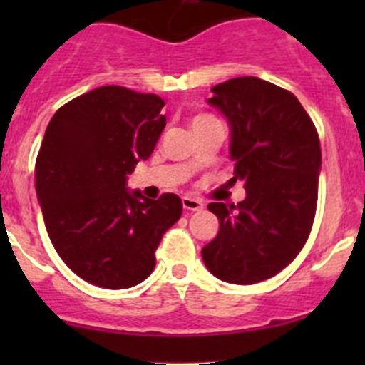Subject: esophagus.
Listing matches in <instances>:
<instances>
[{
    "instance_id": "obj_1",
    "label": "esophagus",
    "mask_w": 365,
    "mask_h": 365,
    "mask_svg": "<svg viewBox=\"0 0 365 365\" xmlns=\"http://www.w3.org/2000/svg\"><path fill=\"white\" fill-rule=\"evenodd\" d=\"M182 205H183V210H187V212H197V210L203 208V203H201L200 200H194V197H182Z\"/></svg>"
}]
</instances>
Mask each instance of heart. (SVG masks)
<instances>
[{
  "instance_id": "b5f03b06",
  "label": "heart",
  "mask_w": 365,
  "mask_h": 365,
  "mask_svg": "<svg viewBox=\"0 0 365 365\" xmlns=\"http://www.w3.org/2000/svg\"><path fill=\"white\" fill-rule=\"evenodd\" d=\"M201 120H208V116H197V118H194V123H196V121H201Z\"/></svg>"
}]
</instances>
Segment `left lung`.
<instances>
[{
	"label": "left lung",
	"instance_id": "obj_1",
	"mask_svg": "<svg viewBox=\"0 0 365 365\" xmlns=\"http://www.w3.org/2000/svg\"><path fill=\"white\" fill-rule=\"evenodd\" d=\"M212 91L208 104L230 123V182L245 183V200L208 205L220 227L201 256L220 281L254 284L288 267L307 242L318 201L319 138L295 95L268 81L237 77Z\"/></svg>",
	"mask_w": 365,
	"mask_h": 365
}]
</instances>
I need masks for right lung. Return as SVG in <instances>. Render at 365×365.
<instances>
[{
  "mask_svg": "<svg viewBox=\"0 0 365 365\" xmlns=\"http://www.w3.org/2000/svg\"><path fill=\"white\" fill-rule=\"evenodd\" d=\"M165 102L123 86H101L58 109L46 128L35 187L54 249L86 282L125 289L155 268L165 231L182 217L176 194L148 200L127 175L152 155Z\"/></svg>",
  "mask_w": 365,
  "mask_h": 365,
  "instance_id": "1",
  "label": "right lung"
}]
</instances>
